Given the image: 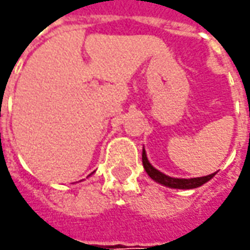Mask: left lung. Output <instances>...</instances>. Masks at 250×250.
I'll return each mask as SVG.
<instances>
[{"label": "left lung", "instance_id": "left-lung-1", "mask_svg": "<svg viewBox=\"0 0 250 250\" xmlns=\"http://www.w3.org/2000/svg\"><path fill=\"white\" fill-rule=\"evenodd\" d=\"M142 161H143V167L146 169L147 175H149L151 179H154L156 182H159L161 185H166L168 188H175V189H193V188L202 187L203 184H206L207 181H210L211 178L216 175L214 174H210V175H206V177H200V178H190V179H181V178H171L160 172L159 169L153 167L149 163V160L146 157V151L143 149V153H142Z\"/></svg>", "mask_w": 250, "mask_h": 250}]
</instances>
